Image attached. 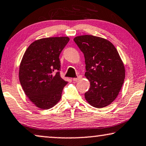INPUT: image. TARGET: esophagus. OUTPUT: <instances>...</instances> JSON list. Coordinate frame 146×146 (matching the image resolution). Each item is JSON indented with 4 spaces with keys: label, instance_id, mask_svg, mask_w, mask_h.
Instances as JSON below:
<instances>
[{
    "label": "esophagus",
    "instance_id": "obj_1",
    "mask_svg": "<svg viewBox=\"0 0 146 146\" xmlns=\"http://www.w3.org/2000/svg\"><path fill=\"white\" fill-rule=\"evenodd\" d=\"M81 78H82V76L81 75H79V76H78V77H77V78H73V81H77L78 80L81 79Z\"/></svg>",
    "mask_w": 146,
    "mask_h": 146
}]
</instances>
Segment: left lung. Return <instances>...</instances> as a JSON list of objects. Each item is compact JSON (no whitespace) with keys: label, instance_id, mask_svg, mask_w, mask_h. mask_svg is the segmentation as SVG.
I'll list each match as a JSON object with an SVG mask.
<instances>
[{"label":"left lung","instance_id":"8db88e82","mask_svg":"<svg viewBox=\"0 0 146 146\" xmlns=\"http://www.w3.org/2000/svg\"><path fill=\"white\" fill-rule=\"evenodd\" d=\"M73 40L84 54L85 75L91 84L85 93L86 100L98 108L109 105L118 96L125 78L118 51L108 40L92 35L77 36Z\"/></svg>","mask_w":146,"mask_h":146}]
</instances>
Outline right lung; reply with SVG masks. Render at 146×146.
I'll use <instances>...</instances> for the list:
<instances>
[{
	"instance_id": "1",
	"label": "right lung",
	"mask_w": 146,
	"mask_h": 146,
	"mask_svg": "<svg viewBox=\"0 0 146 146\" xmlns=\"http://www.w3.org/2000/svg\"><path fill=\"white\" fill-rule=\"evenodd\" d=\"M68 37L42 38L32 43L20 65L19 79L26 95L38 108L49 109L61 98L67 82L60 76L59 55Z\"/></svg>"
}]
</instances>
